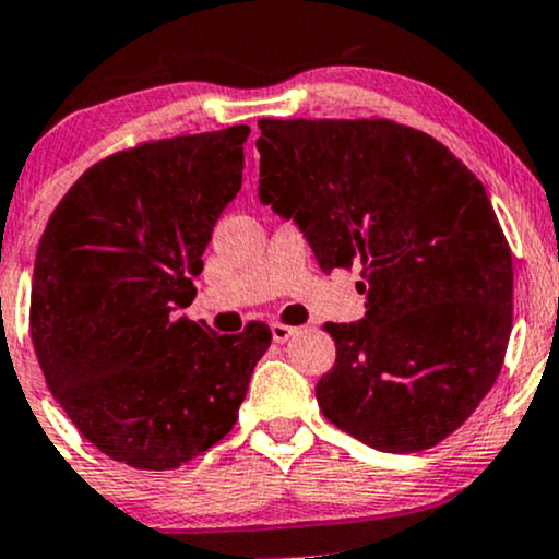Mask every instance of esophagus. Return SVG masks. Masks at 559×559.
<instances>
[{
    "instance_id": "34e87169",
    "label": "esophagus",
    "mask_w": 559,
    "mask_h": 559,
    "mask_svg": "<svg viewBox=\"0 0 559 559\" xmlns=\"http://www.w3.org/2000/svg\"><path fill=\"white\" fill-rule=\"evenodd\" d=\"M271 331H273V342L284 344V342H288V338H292L294 333H297L299 329H294V325H286V323H273Z\"/></svg>"
}]
</instances>
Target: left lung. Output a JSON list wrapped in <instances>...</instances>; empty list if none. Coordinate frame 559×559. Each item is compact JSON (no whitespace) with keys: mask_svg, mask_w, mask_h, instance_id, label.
<instances>
[{"mask_svg":"<svg viewBox=\"0 0 559 559\" xmlns=\"http://www.w3.org/2000/svg\"><path fill=\"white\" fill-rule=\"evenodd\" d=\"M260 202L292 217L325 273L362 265L357 323H325L323 415L407 454L457 431L502 370L512 252L484 183L394 120H260Z\"/></svg>","mask_w":559,"mask_h":559,"instance_id":"obj_1","label":"left lung"}]
</instances>
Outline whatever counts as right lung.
Returning a JSON list of instances; mask_svg holds the SVG:
<instances>
[{"instance_id": "add662e5", "label": "right lung", "mask_w": 559, "mask_h": 559, "mask_svg": "<svg viewBox=\"0 0 559 559\" xmlns=\"http://www.w3.org/2000/svg\"><path fill=\"white\" fill-rule=\"evenodd\" d=\"M247 126L146 141L70 186L36 249L31 338L47 386L107 457L173 471L239 418L265 323L217 336L178 318L226 204Z\"/></svg>"}]
</instances>
